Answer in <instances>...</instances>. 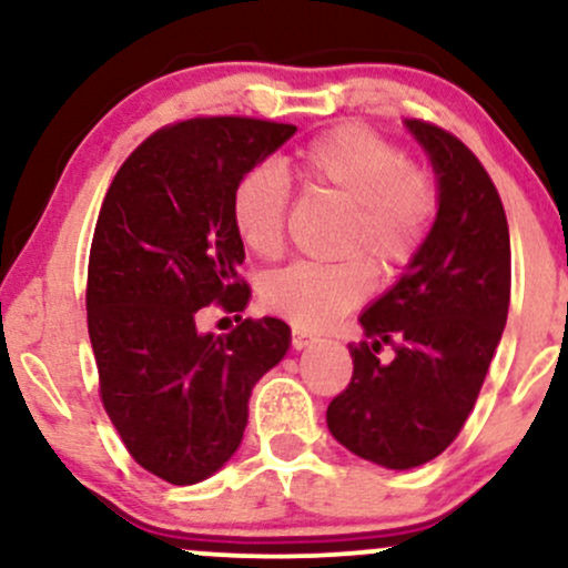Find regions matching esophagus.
<instances>
[{
  "instance_id": "obj_1",
  "label": "esophagus",
  "mask_w": 568,
  "mask_h": 568,
  "mask_svg": "<svg viewBox=\"0 0 568 568\" xmlns=\"http://www.w3.org/2000/svg\"><path fill=\"white\" fill-rule=\"evenodd\" d=\"M312 342H315V338H312L310 334H304V331H298V328H293V331H291V347H293V349H304V347H310Z\"/></svg>"
}]
</instances>
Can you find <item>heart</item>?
I'll return each instance as SVG.
<instances>
[{
  "label": "heart",
  "mask_w": 568,
  "mask_h": 568,
  "mask_svg": "<svg viewBox=\"0 0 568 568\" xmlns=\"http://www.w3.org/2000/svg\"><path fill=\"white\" fill-rule=\"evenodd\" d=\"M306 186L349 207L342 262H296L262 283V302L298 331H323L361 306L374 291V272L395 275L410 264L435 216V186L406 154L366 128H336L296 154ZM291 189L272 165L240 175L232 192V224L253 256L277 258L288 224ZM364 257L361 260L359 256Z\"/></svg>",
  "instance_id": "b5f03b06"
}]
</instances>
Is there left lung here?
<instances>
[{
  "instance_id": "1",
  "label": "left lung",
  "mask_w": 568,
  "mask_h": 568,
  "mask_svg": "<svg viewBox=\"0 0 568 568\" xmlns=\"http://www.w3.org/2000/svg\"><path fill=\"white\" fill-rule=\"evenodd\" d=\"M438 175V216L400 280L361 315L352 379L328 429L352 454L410 470L452 446L484 387L510 306V232L486 168L456 135L406 120ZM389 343L396 357L378 361Z\"/></svg>"
}]
</instances>
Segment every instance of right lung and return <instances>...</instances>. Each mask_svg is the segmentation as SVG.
Wrapping results in <instances>:
<instances>
[{"instance_id":"right-lung-1","label":"right lung","mask_w":568,"mask_h":568,"mask_svg":"<svg viewBox=\"0 0 568 568\" xmlns=\"http://www.w3.org/2000/svg\"><path fill=\"white\" fill-rule=\"evenodd\" d=\"M293 133L253 116L160 128L122 162L98 213L84 293L98 393L130 456L173 486L230 462L251 389L291 347L277 317H245L224 336L197 321L202 306L237 317L247 306L232 192Z\"/></svg>"}]
</instances>
